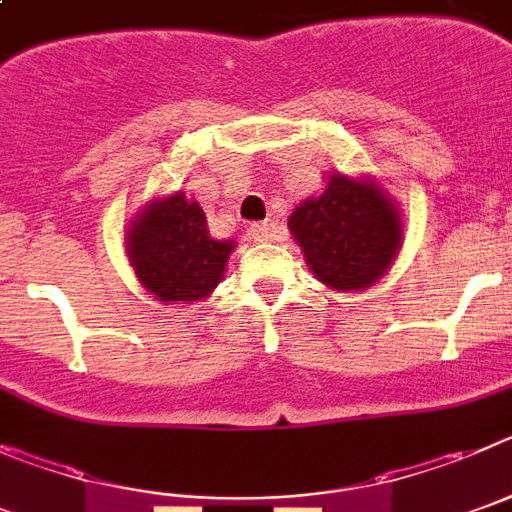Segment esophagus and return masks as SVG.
Listing matches in <instances>:
<instances>
[{
  "label": "esophagus",
  "instance_id": "1",
  "mask_svg": "<svg viewBox=\"0 0 512 512\" xmlns=\"http://www.w3.org/2000/svg\"><path fill=\"white\" fill-rule=\"evenodd\" d=\"M250 234L255 242H267V239H273V224H267V222L250 224Z\"/></svg>",
  "mask_w": 512,
  "mask_h": 512
}]
</instances>
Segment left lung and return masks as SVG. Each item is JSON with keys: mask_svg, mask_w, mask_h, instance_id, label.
<instances>
[{"mask_svg": "<svg viewBox=\"0 0 512 512\" xmlns=\"http://www.w3.org/2000/svg\"><path fill=\"white\" fill-rule=\"evenodd\" d=\"M288 227L313 275L331 288H367L398 255V211L372 183L331 176L319 199L290 214Z\"/></svg>", "mask_w": 512, "mask_h": 512, "instance_id": "obj_1", "label": "left lung"}]
</instances>
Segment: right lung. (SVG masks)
Instances as JSON below:
<instances>
[{"mask_svg": "<svg viewBox=\"0 0 512 512\" xmlns=\"http://www.w3.org/2000/svg\"><path fill=\"white\" fill-rule=\"evenodd\" d=\"M232 250L234 242L211 237L204 209L183 193L147 206L127 237L137 278L165 303L209 296Z\"/></svg>", "mask_w": 512, "mask_h": 512, "instance_id": "add662e5", "label": "right lung"}]
</instances>
